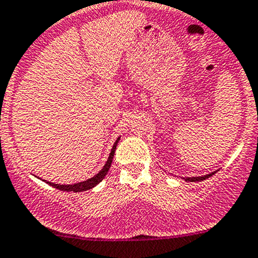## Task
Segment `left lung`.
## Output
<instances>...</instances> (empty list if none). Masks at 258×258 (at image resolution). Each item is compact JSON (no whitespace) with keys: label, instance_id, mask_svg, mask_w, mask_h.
Wrapping results in <instances>:
<instances>
[{"label":"left lung","instance_id":"left-lung-1","mask_svg":"<svg viewBox=\"0 0 258 258\" xmlns=\"http://www.w3.org/2000/svg\"><path fill=\"white\" fill-rule=\"evenodd\" d=\"M213 173H215V172L210 173V175H204V176H198V177H185V180H186V181H191V182H196V181H203V180H206V178L211 177V176H212V175H213Z\"/></svg>","mask_w":258,"mask_h":258}]
</instances>
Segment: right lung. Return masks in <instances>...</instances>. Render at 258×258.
<instances>
[{"label": "right lung", "mask_w": 258, "mask_h": 258, "mask_svg": "<svg viewBox=\"0 0 258 258\" xmlns=\"http://www.w3.org/2000/svg\"><path fill=\"white\" fill-rule=\"evenodd\" d=\"M118 140H119V138L117 139V141H115L114 145H113L112 152H110V154H109V158H108V161H106L105 166H104L100 172L97 173V175H95L94 177L89 178V180H86V181H82V182H77V184H73V185H60V184H54V182H48V181H47V184L51 185V186L56 187V189H59V190H64V191L78 192V191H85V190L92 189V187L96 186V185L99 184V182H100L104 177H105V175L108 173L109 168H110V166H112L113 157H114L115 148H117Z\"/></svg>", "instance_id": "1"}]
</instances>
